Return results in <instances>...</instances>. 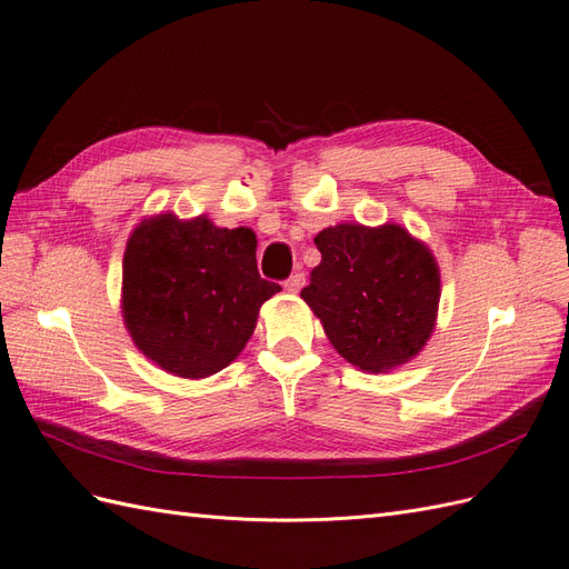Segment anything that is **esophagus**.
<instances>
[{
  "label": "esophagus",
  "instance_id": "1",
  "mask_svg": "<svg viewBox=\"0 0 569 569\" xmlns=\"http://www.w3.org/2000/svg\"><path fill=\"white\" fill-rule=\"evenodd\" d=\"M306 284V274L303 272H295L291 278L284 282V289L291 291V295H297V291Z\"/></svg>",
  "mask_w": 569,
  "mask_h": 569
}]
</instances>
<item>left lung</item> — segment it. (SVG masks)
Returning <instances> with one entry per match:
<instances>
[{
	"instance_id": "obj_1",
	"label": "left lung",
	"mask_w": 569,
	"mask_h": 569,
	"mask_svg": "<svg viewBox=\"0 0 569 569\" xmlns=\"http://www.w3.org/2000/svg\"><path fill=\"white\" fill-rule=\"evenodd\" d=\"M322 261L301 299L341 358L363 372H389L432 337L441 297L432 251L406 228L339 222L316 234Z\"/></svg>"
}]
</instances>
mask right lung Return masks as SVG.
Segmentation results:
<instances>
[{"instance_id":"obj_1","label":"right lung","mask_w":569,"mask_h":569,"mask_svg":"<svg viewBox=\"0 0 569 569\" xmlns=\"http://www.w3.org/2000/svg\"><path fill=\"white\" fill-rule=\"evenodd\" d=\"M278 291L280 284L258 274L249 228L159 213L128 239L120 297L128 332L149 360L184 380L228 368Z\"/></svg>"}]
</instances>
